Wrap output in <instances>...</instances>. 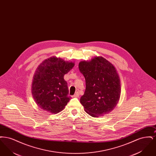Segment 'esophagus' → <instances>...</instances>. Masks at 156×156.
<instances>
[{
  "instance_id": "1",
  "label": "esophagus",
  "mask_w": 156,
  "mask_h": 156,
  "mask_svg": "<svg viewBox=\"0 0 156 156\" xmlns=\"http://www.w3.org/2000/svg\"><path fill=\"white\" fill-rule=\"evenodd\" d=\"M79 95H80L79 92H75V94L74 95V96H73V97H75V98H77V97H79Z\"/></svg>"
}]
</instances>
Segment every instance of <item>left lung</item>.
<instances>
[{"mask_svg": "<svg viewBox=\"0 0 156 156\" xmlns=\"http://www.w3.org/2000/svg\"><path fill=\"white\" fill-rule=\"evenodd\" d=\"M78 67L85 79L86 89L80 99L85 112L95 118L110 113L118 104L121 91L115 68L102 57L81 61Z\"/></svg>", "mask_w": 156, "mask_h": 156, "instance_id": "left-lung-1", "label": "left lung"}]
</instances>
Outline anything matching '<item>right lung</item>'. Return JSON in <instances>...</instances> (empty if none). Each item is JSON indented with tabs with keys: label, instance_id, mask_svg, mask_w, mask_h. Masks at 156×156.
<instances>
[{
	"label": "right lung",
	"instance_id": "add662e5",
	"mask_svg": "<svg viewBox=\"0 0 156 156\" xmlns=\"http://www.w3.org/2000/svg\"><path fill=\"white\" fill-rule=\"evenodd\" d=\"M74 66L73 62L52 57L44 60L37 68L32 83V95L41 109L51 113L64 109L70 100L64 76Z\"/></svg>",
	"mask_w": 156,
	"mask_h": 156
}]
</instances>
